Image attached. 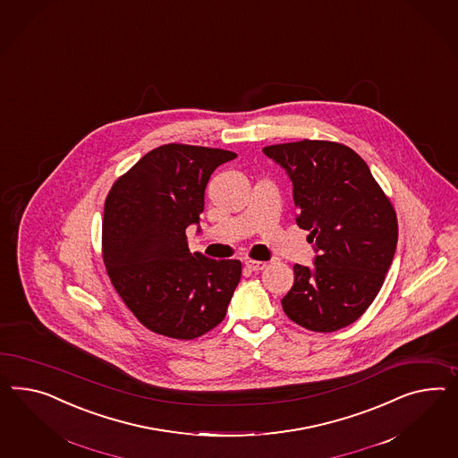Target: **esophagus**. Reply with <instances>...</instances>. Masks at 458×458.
<instances>
[{"label": "esophagus", "mask_w": 458, "mask_h": 458, "mask_svg": "<svg viewBox=\"0 0 458 458\" xmlns=\"http://www.w3.org/2000/svg\"><path fill=\"white\" fill-rule=\"evenodd\" d=\"M245 265H247L248 268H250L251 272H260V270H263V268L267 267V263H265V261L259 260H247L245 261Z\"/></svg>", "instance_id": "esophagus-1"}]
</instances>
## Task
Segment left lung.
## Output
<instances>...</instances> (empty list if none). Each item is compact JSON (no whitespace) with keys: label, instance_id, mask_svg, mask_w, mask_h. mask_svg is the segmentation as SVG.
Returning a JSON list of instances; mask_svg holds the SVG:
<instances>
[{"label":"left lung","instance_id":"left-lung-1","mask_svg":"<svg viewBox=\"0 0 458 458\" xmlns=\"http://www.w3.org/2000/svg\"><path fill=\"white\" fill-rule=\"evenodd\" d=\"M263 153L290 176L297 225L318 253L311 268L293 267L284 311L311 332L348 327L370 307L394 261L395 210L369 165L342 143L301 140Z\"/></svg>","mask_w":458,"mask_h":458}]
</instances>
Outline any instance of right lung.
Returning <instances> with one entry per match:
<instances>
[{
  "label": "right lung",
  "mask_w": 458,
  "mask_h": 458,
  "mask_svg": "<svg viewBox=\"0 0 458 458\" xmlns=\"http://www.w3.org/2000/svg\"><path fill=\"white\" fill-rule=\"evenodd\" d=\"M233 158L226 149L163 145L136 161L106 197V272L124 305L155 334L193 340L226 315L242 263L190 253L185 230L199 223L211 174Z\"/></svg>",
  "instance_id": "add662e5"
}]
</instances>
